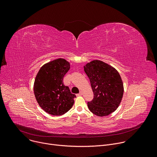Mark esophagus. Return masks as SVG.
<instances>
[{"mask_svg":"<svg viewBox=\"0 0 157 157\" xmlns=\"http://www.w3.org/2000/svg\"><path fill=\"white\" fill-rule=\"evenodd\" d=\"M82 93L81 91H80V92H79V93H78V94H76V96H82Z\"/></svg>","mask_w":157,"mask_h":157,"instance_id":"34e87169","label":"esophagus"}]
</instances>
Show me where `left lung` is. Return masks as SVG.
Masks as SVG:
<instances>
[{"instance_id": "1", "label": "left lung", "mask_w": 157, "mask_h": 157, "mask_svg": "<svg viewBox=\"0 0 157 157\" xmlns=\"http://www.w3.org/2000/svg\"><path fill=\"white\" fill-rule=\"evenodd\" d=\"M94 93L87 107L94 114L103 117L114 112L124 94V86L118 71L99 60H94L84 66Z\"/></svg>"}]
</instances>
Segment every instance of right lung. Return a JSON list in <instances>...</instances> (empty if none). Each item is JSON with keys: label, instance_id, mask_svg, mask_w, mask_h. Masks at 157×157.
Listing matches in <instances>:
<instances>
[{"label": "right lung", "instance_id": "obj_1", "mask_svg": "<svg viewBox=\"0 0 157 157\" xmlns=\"http://www.w3.org/2000/svg\"><path fill=\"white\" fill-rule=\"evenodd\" d=\"M70 68L69 62L56 59L44 64L36 76L33 87L36 99L42 109L51 115H63L74 104L76 95L63 83Z\"/></svg>", "mask_w": 157, "mask_h": 157}]
</instances>
